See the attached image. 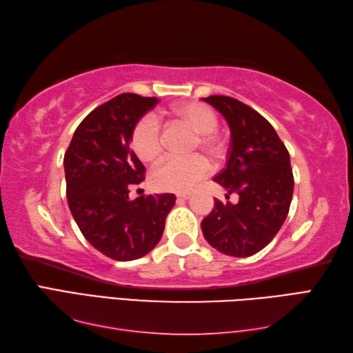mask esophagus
Segmentation results:
<instances>
[{"label": "esophagus", "instance_id": "34e87169", "mask_svg": "<svg viewBox=\"0 0 353 353\" xmlns=\"http://www.w3.org/2000/svg\"><path fill=\"white\" fill-rule=\"evenodd\" d=\"M191 197L190 192H181L177 194V200H188Z\"/></svg>", "mask_w": 353, "mask_h": 353}]
</instances>
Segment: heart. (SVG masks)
Returning <instances> with one entry per match:
<instances>
[{"instance_id": "heart-1", "label": "heart", "mask_w": 353, "mask_h": 353, "mask_svg": "<svg viewBox=\"0 0 353 353\" xmlns=\"http://www.w3.org/2000/svg\"><path fill=\"white\" fill-rule=\"evenodd\" d=\"M174 115L197 133L194 148H201L212 159H220L224 152V144L219 133L215 132L219 127V117L211 108L201 103H186L174 109ZM132 147L139 159L144 162L159 159L163 152V142L161 124L154 115H144L134 124ZM208 172L209 162L200 154L168 157L153 170L152 185L159 191L185 192L203 181Z\"/></svg>"}]
</instances>
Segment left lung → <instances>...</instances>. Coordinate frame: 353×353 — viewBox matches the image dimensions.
<instances>
[{
    "instance_id": "1",
    "label": "left lung",
    "mask_w": 353,
    "mask_h": 353,
    "mask_svg": "<svg viewBox=\"0 0 353 353\" xmlns=\"http://www.w3.org/2000/svg\"><path fill=\"white\" fill-rule=\"evenodd\" d=\"M226 118L230 147L226 168L215 182L236 192V205L215 199V208L201 221L206 241L229 256L245 258L272 241L287 219L294 177L290 153L273 125L247 104L226 95L203 99Z\"/></svg>"
}]
</instances>
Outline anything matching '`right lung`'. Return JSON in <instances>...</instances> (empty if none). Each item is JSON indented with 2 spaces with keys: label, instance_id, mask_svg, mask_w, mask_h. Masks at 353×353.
Masks as SVG:
<instances>
[{
  "label": "right lung",
  "instance_id": "obj_1",
  "mask_svg": "<svg viewBox=\"0 0 353 353\" xmlns=\"http://www.w3.org/2000/svg\"><path fill=\"white\" fill-rule=\"evenodd\" d=\"M156 97L121 94L94 109L63 157L70 211L89 244L115 261L145 256L161 241L174 194L129 199L145 167L130 148L133 127Z\"/></svg>",
  "mask_w": 353,
  "mask_h": 353
}]
</instances>
